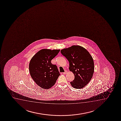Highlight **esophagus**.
Here are the masks:
<instances>
[{
    "instance_id": "esophagus-1",
    "label": "esophagus",
    "mask_w": 121,
    "mask_h": 121,
    "mask_svg": "<svg viewBox=\"0 0 121 121\" xmlns=\"http://www.w3.org/2000/svg\"><path fill=\"white\" fill-rule=\"evenodd\" d=\"M67 73V71L66 70H65V72H64V73H63V74H66Z\"/></svg>"
}]
</instances>
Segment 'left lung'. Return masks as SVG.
Instances as JSON below:
<instances>
[{"instance_id": "obj_1", "label": "left lung", "mask_w": 121, "mask_h": 121, "mask_svg": "<svg viewBox=\"0 0 121 121\" xmlns=\"http://www.w3.org/2000/svg\"><path fill=\"white\" fill-rule=\"evenodd\" d=\"M61 53L69 62V70L74 74V79L70 82L75 89L85 87L92 78L94 64L92 57L84 47L73 45L61 50Z\"/></svg>"}]
</instances>
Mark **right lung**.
Segmentation results:
<instances>
[{"label": "right lung", "instance_id": "add662e5", "mask_svg": "<svg viewBox=\"0 0 121 121\" xmlns=\"http://www.w3.org/2000/svg\"><path fill=\"white\" fill-rule=\"evenodd\" d=\"M60 51V49H42L31 58L29 64L30 75L41 88L52 87L60 75L57 65L51 62Z\"/></svg>", "mask_w": 121, "mask_h": 121}]
</instances>
